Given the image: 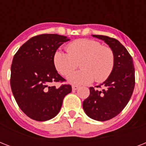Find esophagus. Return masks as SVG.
<instances>
[{
    "label": "esophagus",
    "mask_w": 146,
    "mask_h": 146,
    "mask_svg": "<svg viewBox=\"0 0 146 146\" xmlns=\"http://www.w3.org/2000/svg\"><path fill=\"white\" fill-rule=\"evenodd\" d=\"M80 87L78 86H72V89H73V91H76V90H77L78 89H79Z\"/></svg>",
    "instance_id": "esophagus-1"
}]
</instances>
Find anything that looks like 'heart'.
<instances>
[{
	"label": "heart",
	"instance_id": "b5f03b06",
	"mask_svg": "<svg viewBox=\"0 0 146 146\" xmlns=\"http://www.w3.org/2000/svg\"><path fill=\"white\" fill-rule=\"evenodd\" d=\"M65 53L57 50L53 61L56 70L64 76L75 70L80 63L81 70L67 76L69 82L82 85L94 80L101 82L108 77L114 64L113 53L110 48L102 46L100 42L92 39H79L66 46Z\"/></svg>",
	"mask_w": 146,
	"mask_h": 146
}]
</instances>
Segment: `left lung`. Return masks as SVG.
Here are the masks:
<instances>
[{
	"label": "left lung",
	"instance_id": "1",
	"mask_svg": "<svg viewBox=\"0 0 146 146\" xmlns=\"http://www.w3.org/2000/svg\"><path fill=\"white\" fill-rule=\"evenodd\" d=\"M103 40L112 50L114 64L108 79L97 88L90 87V95L82 103L85 112L89 117L105 121L118 115L132 96L135 86V69L133 58L118 40L105 35H92Z\"/></svg>",
	"mask_w": 146,
	"mask_h": 146
}]
</instances>
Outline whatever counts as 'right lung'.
<instances>
[{"instance_id": "1", "label": "right lung", "mask_w": 146, "mask_h": 146, "mask_svg": "<svg viewBox=\"0 0 146 146\" xmlns=\"http://www.w3.org/2000/svg\"><path fill=\"white\" fill-rule=\"evenodd\" d=\"M70 38L57 34L31 38L17 50L11 65L10 86L19 108L29 117L46 121L61 108L64 97L72 91L70 85L50 86L64 82L57 73L53 57L56 50Z\"/></svg>"}]
</instances>
